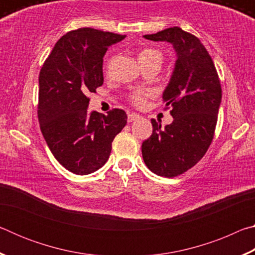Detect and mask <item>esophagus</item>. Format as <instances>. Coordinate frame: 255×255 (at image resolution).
<instances>
[{
	"mask_svg": "<svg viewBox=\"0 0 255 255\" xmlns=\"http://www.w3.org/2000/svg\"><path fill=\"white\" fill-rule=\"evenodd\" d=\"M139 118H140V116L135 114V112H130V114H128V123H132Z\"/></svg>",
	"mask_w": 255,
	"mask_h": 255,
	"instance_id": "1",
	"label": "esophagus"
}]
</instances>
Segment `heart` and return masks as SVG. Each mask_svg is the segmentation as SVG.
Here are the masks:
<instances>
[{
    "label": "heart",
    "instance_id": "b5f03b06",
    "mask_svg": "<svg viewBox=\"0 0 255 255\" xmlns=\"http://www.w3.org/2000/svg\"><path fill=\"white\" fill-rule=\"evenodd\" d=\"M163 56L161 51L154 48H145L139 51L138 54V60L139 63H148L153 62V60H158V62L162 63ZM150 96L149 91H145V90H135L130 94V100L135 103V105H141L144 102L145 98Z\"/></svg>",
    "mask_w": 255,
    "mask_h": 255
}]
</instances>
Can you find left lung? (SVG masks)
<instances>
[{
    "instance_id": "obj_1",
    "label": "left lung",
    "mask_w": 255,
    "mask_h": 255,
    "mask_svg": "<svg viewBox=\"0 0 255 255\" xmlns=\"http://www.w3.org/2000/svg\"><path fill=\"white\" fill-rule=\"evenodd\" d=\"M143 37L169 42L176 54L162 96L165 106L172 107L173 122L162 128L152 119V136L141 145L148 169L173 178L196 165L213 140L222 103L221 82L208 51L193 34L173 27Z\"/></svg>"
}]
</instances>
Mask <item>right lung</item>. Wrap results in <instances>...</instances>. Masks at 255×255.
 Masks as SVG:
<instances>
[{"mask_svg":"<svg viewBox=\"0 0 255 255\" xmlns=\"http://www.w3.org/2000/svg\"><path fill=\"white\" fill-rule=\"evenodd\" d=\"M123 34L81 28L56 42L39 74L38 118L55 158L72 173L85 175L105 165L111 144L127 124L124 110H88V94L103 84V56Z\"/></svg>","mask_w":255,"mask_h":255,"instance_id":"1","label":"right lung"}]
</instances>
